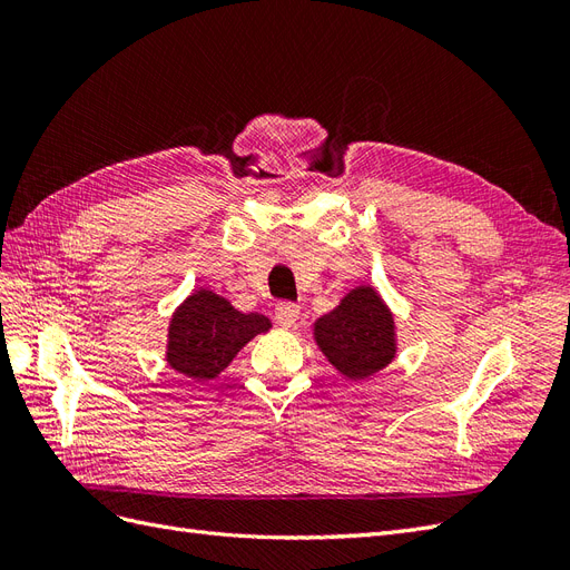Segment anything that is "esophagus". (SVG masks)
I'll use <instances>...</instances> for the list:
<instances>
[{
  "label": "esophagus",
  "mask_w": 570,
  "mask_h": 570,
  "mask_svg": "<svg viewBox=\"0 0 570 570\" xmlns=\"http://www.w3.org/2000/svg\"><path fill=\"white\" fill-rule=\"evenodd\" d=\"M275 321L285 327H292L299 321V306L295 302H281L275 306Z\"/></svg>",
  "instance_id": "esophagus-1"
}]
</instances>
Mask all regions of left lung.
I'll use <instances>...</instances> for the list:
<instances>
[{
  "label": "left lung",
  "mask_w": 570,
  "mask_h": 570,
  "mask_svg": "<svg viewBox=\"0 0 570 570\" xmlns=\"http://www.w3.org/2000/svg\"><path fill=\"white\" fill-rule=\"evenodd\" d=\"M314 340L337 373L366 381L396 356L394 314L373 285H356L333 312L316 318Z\"/></svg>",
  "instance_id": "8db88e82"
}]
</instances>
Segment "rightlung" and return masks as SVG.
I'll return each mask as SVG.
<instances>
[{"instance_id":"1","label":"right lung","mask_w":570,"mask_h":570,"mask_svg":"<svg viewBox=\"0 0 570 570\" xmlns=\"http://www.w3.org/2000/svg\"><path fill=\"white\" fill-rule=\"evenodd\" d=\"M273 327L264 314H243L209 287H199L168 321L166 364L197 383L214 381L237 352Z\"/></svg>"}]
</instances>
